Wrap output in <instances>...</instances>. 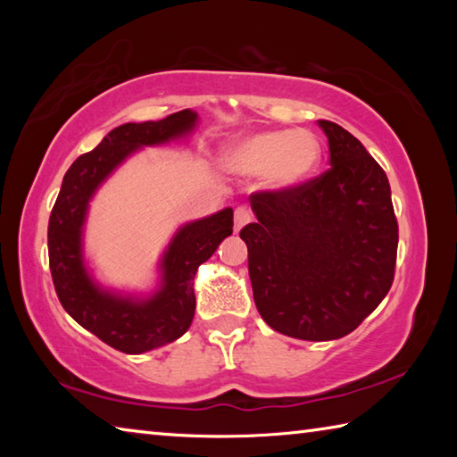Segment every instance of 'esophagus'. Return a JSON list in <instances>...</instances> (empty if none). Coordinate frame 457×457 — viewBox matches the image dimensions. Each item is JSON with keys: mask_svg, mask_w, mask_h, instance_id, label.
Returning <instances> with one entry per match:
<instances>
[{"mask_svg": "<svg viewBox=\"0 0 457 457\" xmlns=\"http://www.w3.org/2000/svg\"><path fill=\"white\" fill-rule=\"evenodd\" d=\"M252 221V212L247 210L245 205H239L236 207V215H234V223H236V231L242 229L245 223Z\"/></svg>", "mask_w": 457, "mask_h": 457, "instance_id": "1", "label": "esophagus"}]
</instances>
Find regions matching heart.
Wrapping results in <instances>:
<instances>
[{"mask_svg":"<svg viewBox=\"0 0 457 457\" xmlns=\"http://www.w3.org/2000/svg\"><path fill=\"white\" fill-rule=\"evenodd\" d=\"M322 143L312 130H260L237 138L223 153L231 173L264 177L274 191L294 189L319 171Z\"/></svg>","mask_w":457,"mask_h":457,"instance_id":"1","label":"heart"}]
</instances>
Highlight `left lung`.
<instances>
[{
  "mask_svg": "<svg viewBox=\"0 0 457 457\" xmlns=\"http://www.w3.org/2000/svg\"><path fill=\"white\" fill-rule=\"evenodd\" d=\"M330 169L286 191L250 195L247 245L253 303L268 327L300 340L353 332L386 296L399 228L389 179L359 138L319 120Z\"/></svg>",
  "mask_w": 457,
  "mask_h": 457,
  "instance_id": "8db88e82",
  "label": "left lung"
}]
</instances>
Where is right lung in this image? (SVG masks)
I'll return each mask as SVG.
<instances>
[{
    "label": "right lung",
    "mask_w": 457,
    "mask_h": 457,
    "mask_svg": "<svg viewBox=\"0 0 457 457\" xmlns=\"http://www.w3.org/2000/svg\"><path fill=\"white\" fill-rule=\"evenodd\" d=\"M197 120V112L185 108L161 120L112 129L95 151L80 154L68 169L50 215V272L62 306L80 327L127 354L159 349L187 332L195 314L197 268L231 236L234 210L226 207L177 229L159 260V286L143 296L104 288L92 276L82 239L90 201L130 154L185 138Z\"/></svg>",
    "instance_id": "add662e5"
}]
</instances>
